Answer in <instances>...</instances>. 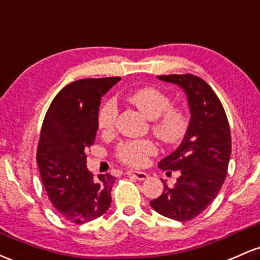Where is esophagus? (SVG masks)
Masks as SVG:
<instances>
[{"instance_id": "1", "label": "esophagus", "mask_w": 260, "mask_h": 260, "mask_svg": "<svg viewBox=\"0 0 260 260\" xmlns=\"http://www.w3.org/2000/svg\"><path fill=\"white\" fill-rule=\"evenodd\" d=\"M127 175L132 176V178H135V179H137V180H139V181L147 180V179L149 178V175H148L147 173H144V172H136V170H129V172H127Z\"/></svg>"}]
</instances>
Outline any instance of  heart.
Listing matches in <instances>:
<instances>
[{
    "mask_svg": "<svg viewBox=\"0 0 260 260\" xmlns=\"http://www.w3.org/2000/svg\"><path fill=\"white\" fill-rule=\"evenodd\" d=\"M128 101L149 119H153L152 129L158 138L168 144H174L184 138L187 131V116L180 107L172 106V99L165 91L155 86H144L128 95ZM118 107L115 99H108L98 112V124L102 132H110L116 123ZM158 152L152 139H135L118 144L116 155L131 167H143L148 158Z\"/></svg>",
    "mask_w": 260,
    "mask_h": 260,
    "instance_id": "b5f03b06",
    "label": "heart"
}]
</instances>
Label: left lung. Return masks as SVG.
<instances>
[{"label":"left lung","instance_id":"left-lung-1","mask_svg":"<svg viewBox=\"0 0 260 260\" xmlns=\"http://www.w3.org/2000/svg\"><path fill=\"white\" fill-rule=\"evenodd\" d=\"M159 80L180 86L187 96L190 123L181 144L161 159V170H179L173 187L164 191L150 206L175 221H190L209 207L226 180L231 158V131L221 101L210 85L199 76L160 75Z\"/></svg>","mask_w":260,"mask_h":260}]
</instances>
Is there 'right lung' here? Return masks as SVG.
Wrapping results in <instances>:
<instances>
[{
    "mask_svg": "<svg viewBox=\"0 0 260 260\" xmlns=\"http://www.w3.org/2000/svg\"><path fill=\"white\" fill-rule=\"evenodd\" d=\"M121 78L84 79L67 85L47 111L37 149V164L48 198L62 217L86 223L111 205L116 179L87 170L86 150L95 143L101 98Z\"/></svg>",
    "mask_w": 260,
    "mask_h": 260,
    "instance_id": "obj_1",
    "label": "right lung"
}]
</instances>
